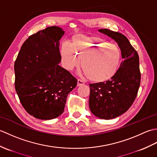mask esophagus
<instances>
[{"label":"esophagus","mask_w":157,"mask_h":157,"mask_svg":"<svg viewBox=\"0 0 157 157\" xmlns=\"http://www.w3.org/2000/svg\"><path fill=\"white\" fill-rule=\"evenodd\" d=\"M84 82H83L82 80H81V79H78V84H77L78 86L84 85Z\"/></svg>","instance_id":"1"}]
</instances>
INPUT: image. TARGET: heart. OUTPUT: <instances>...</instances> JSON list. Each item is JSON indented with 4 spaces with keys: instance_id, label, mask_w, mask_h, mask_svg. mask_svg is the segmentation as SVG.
Wrapping results in <instances>:
<instances>
[{
    "instance_id": "b5f03b06",
    "label": "heart",
    "mask_w": 157,
    "mask_h": 157,
    "mask_svg": "<svg viewBox=\"0 0 157 157\" xmlns=\"http://www.w3.org/2000/svg\"><path fill=\"white\" fill-rule=\"evenodd\" d=\"M63 44L61 55L65 67L71 71L80 65L92 82L102 83L115 75L121 61L118 46L98 36H74Z\"/></svg>"
}]
</instances>
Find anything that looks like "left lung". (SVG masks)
<instances>
[{"mask_svg":"<svg viewBox=\"0 0 157 157\" xmlns=\"http://www.w3.org/2000/svg\"><path fill=\"white\" fill-rule=\"evenodd\" d=\"M98 31L117 43L123 59L115 75L105 82L90 84L89 106L100 119H111L121 115L132 106L140 84L139 56L128 39L108 29Z\"/></svg>","mask_w":157,"mask_h":157,"instance_id":"1","label":"left lung"}]
</instances>
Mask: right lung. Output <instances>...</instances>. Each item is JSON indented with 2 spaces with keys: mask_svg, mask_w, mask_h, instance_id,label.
Listing matches in <instances>:
<instances>
[{
  "mask_svg": "<svg viewBox=\"0 0 157 157\" xmlns=\"http://www.w3.org/2000/svg\"><path fill=\"white\" fill-rule=\"evenodd\" d=\"M65 32L56 26L48 27L26 40L15 65V87L19 101L29 115L50 120L64 111L67 97L77 86L61 61L59 40Z\"/></svg>",
  "mask_w": 157,
  "mask_h": 157,
  "instance_id": "obj_1",
  "label": "right lung"
}]
</instances>
